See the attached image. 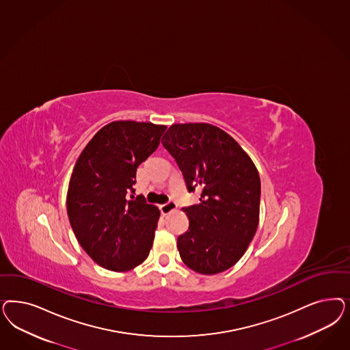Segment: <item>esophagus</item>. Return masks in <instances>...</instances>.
<instances>
[{
	"instance_id": "34e87169",
	"label": "esophagus",
	"mask_w": 350,
	"mask_h": 350,
	"mask_svg": "<svg viewBox=\"0 0 350 350\" xmlns=\"http://www.w3.org/2000/svg\"><path fill=\"white\" fill-rule=\"evenodd\" d=\"M176 207H178V204H176V203L174 202V201H169V202L161 204V213L163 215L170 214L171 211L176 210Z\"/></svg>"
}]
</instances>
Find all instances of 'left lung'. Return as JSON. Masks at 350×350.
Returning a JSON list of instances; mask_svg holds the SVG:
<instances>
[{"instance_id":"8db88e82","label":"left lung","mask_w":350,"mask_h":350,"mask_svg":"<svg viewBox=\"0 0 350 350\" xmlns=\"http://www.w3.org/2000/svg\"><path fill=\"white\" fill-rule=\"evenodd\" d=\"M198 204L184 207L188 230L178 237L184 264L217 274L246 252L259 224L260 176L252 159L224 130L210 124H171L162 137Z\"/></svg>"}]
</instances>
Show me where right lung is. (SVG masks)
Wrapping results in <instances>:
<instances>
[{"label":"right lung","mask_w":350,"mask_h":350,"mask_svg":"<svg viewBox=\"0 0 350 350\" xmlns=\"http://www.w3.org/2000/svg\"><path fill=\"white\" fill-rule=\"evenodd\" d=\"M166 129L135 121L105 124L75 165L67 193L69 223L86 254L108 271H131L149 255L159 210L131 193L137 166L157 149Z\"/></svg>","instance_id":"add662e5"}]
</instances>
